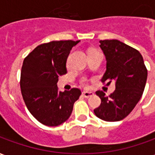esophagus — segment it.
<instances>
[{"instance_id": "34e87169", "label": "esophagus", "mask_w": 155, "mask_h": 155, "mask_svg": "<svg viewBox=\"0 0 155 155\" xmlns=\"http://www.w3.org/2000/svg\"><path fill=\"white\" fill-rule=\"evenodd\" d=\"M82 94H83V96L85 98H89L91 97V96H93L94 95V93L93 92H91V91H84L82 92Z\"/></svg>"}]
</instances>
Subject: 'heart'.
Masks as SVG:
<instances>
[{
  "mask_svg": "<svg viewBox=\"0 0 155 155\" xmlns=\"http://www.w3.org/2000/svg\"><path fill=\"white\" fill-rule=\"evenodd\" d=\"M85 82H86V81H85V80H83V83H84V84L85 83Z\"/></svg>",
  "mask_w": 155,
  "mask_h": 155,
  "instance_id": "1",
  "label": "heart"
}]
</instances>
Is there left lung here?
Listing matches in <instances>:
<instances>
[{"mask_svg": "<svg viewBox=\"0 0 155 155\" xmlns=\"http://www.w3.org/2000/svg\"><path fill=\"white\" fill-rule=\"evenodd\" d=\"M106 60L102 82L115 83V91L108 97L96 91L101 104L94 114L104 121H120L133 110L143 94L148 71L139 51L118 40L100 41Z\"/></svg>", "mask_w": 155, "mask_h": 155, "instance_id": "left-lung-1", "label": "left lung"}]
</instances>
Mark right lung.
<instances>
[{
  "mask_svg": "<svg viewBox=\"0 0 155 155\" xmlns=\"http://www.w3.org/2000/svg\"><path fill=\"white\" fill-rule=\"evenodd\" d=\"M80 41H51L35 48L23 61L21 90L28 110L39 122L58 126L70 118L81 90L58 91L59 76L67 73L66 61Z\"/></svg>",
  "mask_w": 155,
  "mask_h": 155,
  "instance_id": "1",
  "label": "right lung"
}]
</instances>
